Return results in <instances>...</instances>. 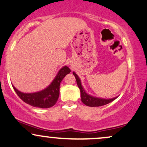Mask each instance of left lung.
<instances>
[{"instance_id": "left-lung-1", "label": "left lung", "mask_w": 147, "mask_h": 147, "mask_svg": "<svg viewBox=\"0 0 147 147\" xmlns=\"http://www.w3.org/2000/svg\"><path fill=\"white\" fill-rule=\"evenodd\" d=\"M72 73H73L74 76L76 78L77 86H78L80 90L82 102L84 105H86V106H89V107H100V106L105 105H107L108 103L111 102L112 101L114 100L116 98H117V97H118L117 96V97L109 98V99H105V98L94 97V96H91V95H89L88 93H86L84 88V87L82 86L81 80H80L78 75L75 72H73Z\"/></svg>"}]
</instances>
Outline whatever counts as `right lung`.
Listing matches in <instances>:
<instances>
[{"label": "right lung", "mask_w": 147, "mask_h": 147, "mask_svg": "<svg viewBox=\"0 0 147 147\" xmlns=\"http://www.w3.org/2000/svg\"><path fill=\"white\" fill-rule=\"evenodd\" d=\"M70 72V69L67 66H63L59 70L55 78L47 88L42 91L35 93H23L19 91L13 85L14 90L18 96L24 102L39 108H49L54 106L59 96L61 82L66 75Z\"/></svg>", "instance_id": "add662e5"}]
</instances>
